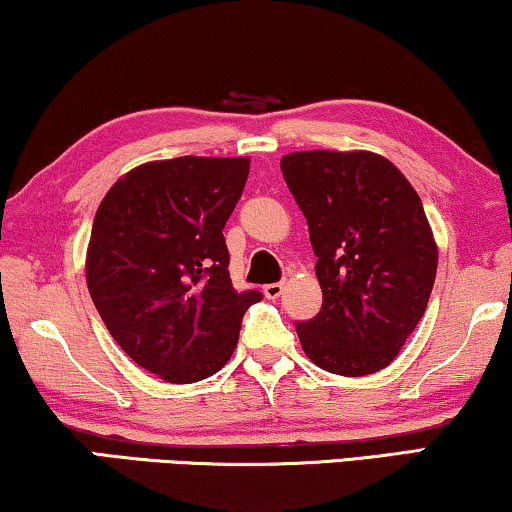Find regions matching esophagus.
I'll return each mask as SVG.
<instances>
[{
  "label": "esophagus",
  "instance_id": "esophagus-1",
  "mask_svg": "<svg viewBox=\"0 0 512 512\" xmlns=\"http://www.w3.org/2000/svg\"><path fill=\"white\" fill-rule=\"evenodd\" d=\"M282 289H284V284H282V282H275V284H265V286H263V293H265V298L275 300V298L282 296Z\"/></svg>",
  "mask_w": 512,
  "mask_h": 512
}]
</instances>
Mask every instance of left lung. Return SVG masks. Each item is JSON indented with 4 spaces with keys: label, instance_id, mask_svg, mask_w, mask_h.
<instances>
[{
    "label": "left lung",
    "instance_id": "1",
    "mask_svg": "<svg viewBox=\"0 0 512 512\" xmlns=\"http://www.w3.org/2000/svg\"><path fill=\"white\" fill-rule=\"evenodd\" d=\"M286 186L307 219L324 303L296 321L305 354L335 375L387 368L424 317L438 249L424 205L387 158L296 151Z\"/></svg>",
    "mask_w": 512,
    "mask_h": 512
}]
</instances>
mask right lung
<instances>
[{
	"mask_svg": "<svg viewBox=\"0 0 512 512\" xmlns=\"http://www.w3.org/2000/svg\"><path fill=\"white\" fill-rule=\"evenodd\" d=\"M249 177L247 158L181 156L139 165L97 207L86 279L125 354L165 382L226 366L249 305L237 291L223 228Z\"/></svg>",
	"mask_w": 512,
	"mask_h": 512,
	"instance_id": "1",
	"label": "right lung"
}]
</instances>
